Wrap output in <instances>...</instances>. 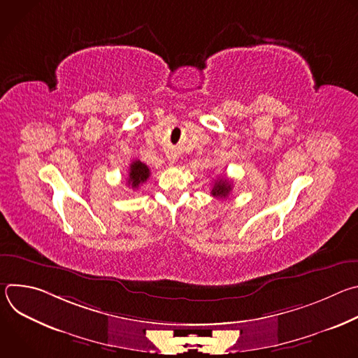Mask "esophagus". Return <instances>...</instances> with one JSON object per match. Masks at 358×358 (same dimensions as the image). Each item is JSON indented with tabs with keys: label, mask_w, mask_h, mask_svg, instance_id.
I'll return each instance as SVG.
<instances>
[{
	"label": "esophagus",
	"mask_w": 358,
	"mask_h": 358,
	"mask_svg": "<svg viewBox=\"0 0 358 358\" xmlns=\"http://www.w3.org/2000/svg\"><path fill=\"white\" fill-rule=\"evenodd\" d=\"M176 156H169V162H170V164H174L176 163Z\"/></svg>",
	"instance_id": "obj_1"
}]
</instances>
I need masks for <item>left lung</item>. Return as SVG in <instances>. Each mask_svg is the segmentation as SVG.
Segmentation results:
<instances>
[{
	"instance_id": "1",
	"label": "left lung",
	"mask_w": 358,
	"mask_h": 358,
	"mask_svg": "<svg viewBox=\"0 0 358 358\" xmlns=\"http://www.w3.org/2000/svg\"><path fill=\"white\" fill-rule=\"evenodd\" d=\"M232 189V182L227 178H218L213 187V191L211 194L214 196H218V198H225L228 196V194L231 192Z\"/></svg>"
}]
</instances>
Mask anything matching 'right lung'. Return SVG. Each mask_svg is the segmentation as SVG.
Wrapping results in <instances>:
<instances>
[{
  "instance_id": "add662e5",
  "label": "right lung",
  "mask_w": 358,
  "mask_h": 358,
  "mask_svg": "<svg viewBox=\"0 0 358 358\" xmlns=\"http://www.w3.org/2000/svg\"><path fill=\"white\" fill-rule=\"evenodd\" d=\"M148 177H150V169L144 163H141L140 160H136L130 164L127 182L133 189L138 188L143 182H145Z\"/></svg>"
}]
</instances>
